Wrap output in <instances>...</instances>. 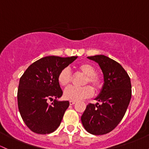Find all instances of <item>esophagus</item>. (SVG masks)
I'll return each mask as SVG.
<instances>
[{"label": "esophagus", "instance_id": "esophagus-1", "mask_svg": "<svg viewBox=\"0 0 149 149\" xmlns=\"http://www.w3.org/2000/svg\"><path fill=\"white\" fill-rule=\"evenodd\" d=\"M76 103V101H69V104H71V105H73V104H74Z\"/></svg>", "mask_w": 149, "mask_h": 149}]
</instances>
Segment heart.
Segmentation results:
<instances>
[{
    "mask_svg": "<svg viewBox=\"0 0 149 149\" xmlns=\"http://www.w3.org/2000/svg\"><path fill=\"white\" fill-rule=\"evenodd\" d=\"M78 70L85 75L82 84L86 86L82 87L70 86L64 91L63 97L70 101H78L91 97L93 94L92 87L87 84H91L95 91H98L102 86V80L96 73V69L89 63H82L77 67ZM72 81V74L68 68L62 69L58 75V82L61 86H68Z\"/></svg>",
    "mask_w": 149,
    "mask_h": 149,
    "instance_id": "b5f03b06",
    "label": "heart"
}]
</instances>
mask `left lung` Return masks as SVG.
<instances>
[{"mask_svg": "<svg viewBox=\"0 0 149 149\" xmlns=\"http://www.w3.org/2000/svg\"><path fill=\"white\" fill-rule=\"evenodd\" d=\"M102 69L104 85L96 100L88 104L81 122L90 134L102 135L112 132L124 117L132 97L130 78L119 63L104 55L88 56Z\"/></svg>", "mask_w": 149, "mask_h": 149, "instance_id": "left-lung-1", "label": "left lung"}]
</instances>
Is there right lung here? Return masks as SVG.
<instances>
[{
    "label": "right lung",
    "instance_id": "add662e5",
    "mask_svg": "<svg viewBox=\"0 0 149 149\" xmlns=\"http://www.w3.org/2000/svg\"><path fill=\"white\" fill-rule=\"evenodd\" d=\"M77 56L43 57L31 64L20 79L17 90V104L21 117L32 132L47 134L61 124L68 101H58L63 91L58 75ZM55 98L49 105L48 100Z\"/></svg>",
    "mask_w": 149,
    "mask_h": 149
}]
</instances>
